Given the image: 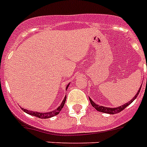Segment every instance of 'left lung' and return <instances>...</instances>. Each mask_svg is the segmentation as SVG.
I'll use <instances>...</instances> for the list:
<instances>
[{"mask_svg":"<svg viewBox=\"0 0 147 147\" xmlns=\"http://www.w3.org/2000/svg\"><path fill=\"white\" fill-rule=\"evenodd\" d=\"M140 88H141V87L140 88L139 90H138V93L136 94L135 96H134L132 100H130L128 102H127V103L122 105V106H121V107H116V108H109V107H102V106H99V105L96 104V103H95V102H94V101L90 98V97H89V100H90V103H91V105L93 106V107H94V108L96 109L97 111H99V112H101V113H108V114H116V113H120L121 111L123 110L124 109L126 108L127 106H129V105L131 104V102H133L136 98H137V96H138V94H139L140 93Z\"/></svg>","mask_w":147,"mask_h":147,"instance_id":"left-lung-1","label":"left lung"}]
</instances>
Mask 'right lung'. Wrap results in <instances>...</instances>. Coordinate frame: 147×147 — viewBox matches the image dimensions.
Returning a JSON list of instances; mask_svg holds the SVG:
<instances>
[{"label": "right lung", "mask_w": 147, "mask_h": 147, "mask_svg": "<svg viewBox=\"0 0 147 147\" xmlns=\"http://www.w3.org/2000/svg\"><path fill=\"white\" fill-rule=\"evenodd\" d=\"M69 84L66 86V90H67L68 87H69ZM65 100H66V96L64 97L63 99V102L62 103L60 104L58 108L57 109H55L54 111H52V112H48V113H38V112H34V111H30V110H28V109H22V110L26 113L28 115H34V116H36L38 118H40V119H48V118H51V117L55 116V115H58L59 113V112L61 111V109H63V107H64V104H65Z\"/></svg>", "instance_id": "obj_1"}]
</instances>
